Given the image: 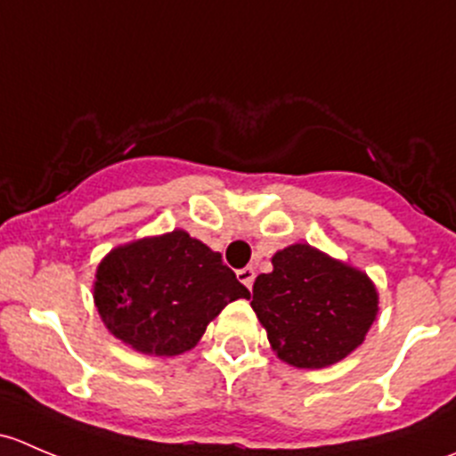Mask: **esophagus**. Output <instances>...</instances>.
Segmentation results:
<instances>
[{
    "mask_svg": "<svg viewBox=\"0 0 456 456\" xmlns=\"http://www.w3.org/2000/svg\"><path fill=\"white\" fill-rule=\"evenodd\" d=\"M238 280H240V282L242 284H245V287L247 289H251V287H254V278H256V271L254 269H251V266H245V269H240V271H238Z\"/></svg>",
    "mask_w": 456,
    "mask_h": 456,
    "instance_id": "1",
    "label": "esophagus"
}]
</instances>
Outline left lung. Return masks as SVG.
Instances as JSON below:
<instances>
[{"label":"left lung","instance_id":"obj_1","mask_svg":"<svg viewBox=\"0 0 456 456\" xmlns=\"http://www.w3.org/2000/svg\"><path fill=\"white\" fill-rule=\"evenodd\" d=\"M254 282L251 309L275 355L296 369H326L351 355L379 314L364 271L296 242L271 257Z\"/></svg>","mask_w":456,"mask_h":456}]
</instances>
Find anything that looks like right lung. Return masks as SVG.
<instances>
[{"instance_id": "1", "label": "right lung", "mask_w": 456, "mask_h": 456, "mask_svg": "<svg viewBox=\"0 0 456 456\" xmlns=\"http://www.w3.org/2000/svg\"><path fill=\"white\" fill-rule=\"evenodd\" d=\"M92 297L114 338L142 355L174 357L249 291L218 251L174 229L114 247L96 266Z\"/></svg>"}]
</instances>
